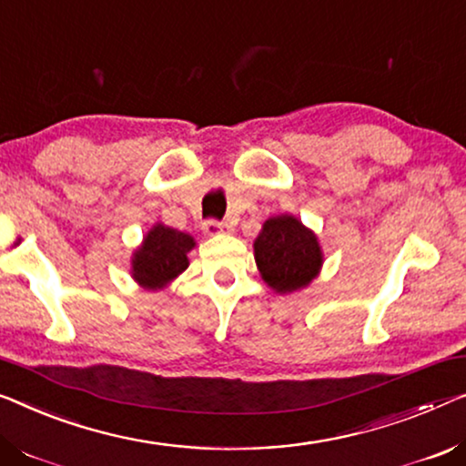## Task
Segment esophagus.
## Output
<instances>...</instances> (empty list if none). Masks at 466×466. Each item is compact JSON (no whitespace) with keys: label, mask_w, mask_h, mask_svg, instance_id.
I'll use <instances>...</instances> for the list:
<instances>
[{"label":"esophagus","mask_w":466,"mask_h":466,"mask_svg":"<svg viewBox=\"0 0 466 466\" xmlns=\"http://www.w3.org/2000/svg\"><path fill=\"white\" fill-rule=\"evenodd\" d=\"M203 230H205V234H209V236H218V234L230 232V226L221 224V221L209 219V221H205V224H203Z\"/></svg>","instance_id":"1"}]
</instances>
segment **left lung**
Here are the masks:
<instances>
[{
	"instance_id": "left-lung-1",
	"label": "left lung",
	"mask_w": 466,
	"mask_h": 466,
	"mask_svg": "<svg viewBox=\"0 0 466 466\" xmlns=\"http://www.w3.org/2000/svg\"><path fill=\"white\" fill-rule=\"evenodd\" d=\"M253 248L261 278L280 295L308 287L324 261L318 236L289 213L269 218Z\"/></svg>"
}]
</instances>
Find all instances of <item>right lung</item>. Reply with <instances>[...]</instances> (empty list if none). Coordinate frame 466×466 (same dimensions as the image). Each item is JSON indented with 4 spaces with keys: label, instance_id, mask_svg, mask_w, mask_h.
Segmentation results:
<instances>
[{
    "label": "right lung",
    "instance_id": "obj_1",
    "mask_svg": "<svg viewBox=\"0 0 466 466\" xmlns=\"http://www.w3.org/2000/svg\"><path fill=\"white\" fill-rule=\"evenodd\" d=\"M197 247L190 234L157 224L131 257V276L142 289L158 290L188 268V253Z\"/></svg>",
    "mask_w": 466,
    "mask_h": 466
}]
</instances>
